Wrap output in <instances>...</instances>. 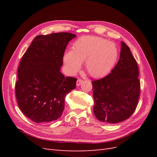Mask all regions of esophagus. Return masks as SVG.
<instances>
[{
	"label": "esophagus",
	"mask_w": 157,
	"mask_h": 157,
	"mask_svg": "<svg viewBox=\"0 0 157 157\" xmlns=\"http://www.w3.org/2000/svg\"><path fill=\"white\" fill-rule=\"evenodd\" d=\"M83 82V80L82 79H78L77 81V86H79L80 84H81Z\"/></svg>",
	"instance_id": "esophagus-1"
}]
</instances>
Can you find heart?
I'll list each match as a JSON object with an SVG mask.
<instances>
[{
    "label": "heart",
    "instance_id": "obj_1",
    "mask_svg": "<svg viewBox=\"0 0 157 157\" xmlns=\"http://www.w3.org/2000/svg\"><path fill=\"white\" fill-rule=\"evenodd\" d=\"M118 51L113 42L96 36H84L76 40L72 50L66 52L63 64L69 75H74L85 61L90 76L100 78L110 72L118 58Z\"/></svg>",
    "mask_w": 157,
    "mask_h": 157
}]
</instances>
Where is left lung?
Returning <instances> with one entry per match:
<instances>
[{"instance_id": "8db88e82", "label": "left lung", "mask_w": 157, "mask_h": 157, "mask_svg": "<svg viewBox=\"0 0 157 157\" xmlns=\"http://www.w3.org/2000/svg\"><path fill=\"white\" fill-rule=\"evenodd\" d=\"M138 75V67L129 47L121 42L120 59L111 73L92 82L93 110L99 121L115 124L132 115L140 94Z\"/></svg>"}]
</instances>
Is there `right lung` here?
I'll return each instance as SVG.
<instances>
[{"label":"right lung","mask_w":157,"mask_h":157,"mask_svg":"<svg viewBox=\"0 0 157 157\" xmlns=\"http://www.w3.org/2000/svg\"><path fill=\"white\" fill-rule=\"evenodd\" d=\"M71 33L36 36L19 65L16 96L24 115L36 123L59 118L65 98L76 88L77 78L65 77L60 69L69 42L76 37Z\"/></svg>","instance_id":"right-lung-1"}]
</instances>
